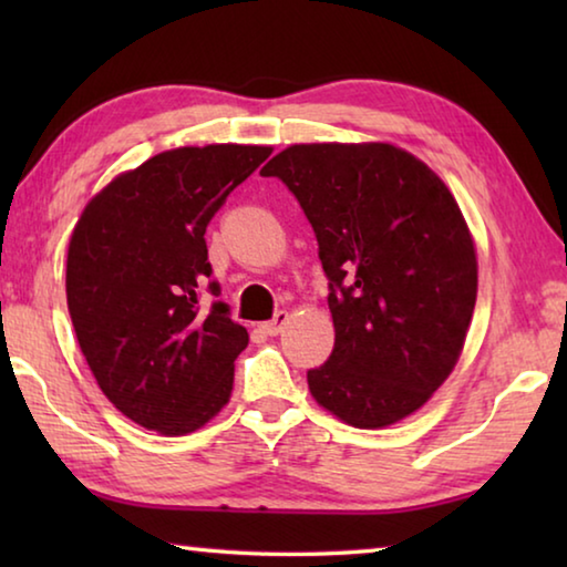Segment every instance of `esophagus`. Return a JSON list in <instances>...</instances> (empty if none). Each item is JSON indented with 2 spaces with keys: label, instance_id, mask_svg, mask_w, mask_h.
<instances>
[{
  "label": "esophagus",
  "instance_id": "esophagus-1",
  "mask_svg": "<svg viewBox=\"0 0 567 567\" xmlns=\"http://www.w3.org/2000/svg\"><path fill=\"white\" fill-rule=\"evenodd\" d=\"M287 320H290V315H287V310H277V312H275V318H272V320H267V322H262L260 328H262V332H265V334H280V332H282V328L287 324Z\"/></svg>",
  "mask_w": 567,
  "mask_h": 567
}]
</instances>
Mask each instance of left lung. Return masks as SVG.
Masks as SVG:
<instances>
[{
  "label": "left lung",
  "instance_id": "left-lung-1",
  "mask_svg": "<svg viewBox=\"0 0 567 567\" xmlns=\"http://www.w3.org/2000/svg\"><path fill=\"white\" fill-rule=\"evenodd\" d=\"M300 203L328 277L334 348L307 370L324 410L375 430L408 417L453 372L477 297L463 213L410 152L292 145L260 172Z\"/></svg>",
  "mask_w": 567,
  "mask_h": 567
}]
</instances>
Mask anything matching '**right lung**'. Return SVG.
<instances>
[{
    "mask_svg": "<svg viewBox=\"0 0 567 567\" xmlns=\"http://www.w3.org/2000/svg\"><path fill=\"white\" fill-rule=\"evenodd\" d=\"M270 152H162L102 189L74 227L66 307L76 342L107 400L142 427L187 435L229 400L249 338L227 302H203L219 297L205 233Z\"/></svg>",
    "mask_w": 567,
    "mask_h": 567,
    "instance_id": "1",
    "label": "right lung"
}]
</instances>
